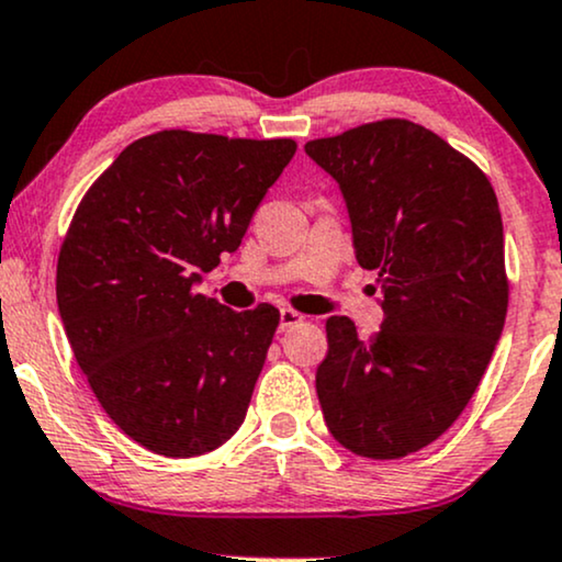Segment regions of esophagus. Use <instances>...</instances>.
Returning <instances> with one entry per match:
<instances>
[{"mask_svg":"<svg viewBox=\"0 0 562 562\" xmlns=\"http://www.w3.org/2000/svg\"><path fill=\"white\" fill-rule=\"evenodd\" d=\"M300 323H304V315L294 313V310H289V307H281L279 330H289V328H294V325H300Z\"/></svg>","mask_w":562,"mask_h":562,"instance_id":"obj_1","label":"esophagus"}]
</instances>
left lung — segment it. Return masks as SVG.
<instances>
[{"instance_id": "1", "label": "left lung", "mask_w": 562, "mask_h": 562, "mask_svg": "<svg viewBox=\"0 0 562 562\" xmlns=\"http://www.w3.org/2000/svg\"><path fill=\"white\" fill-rule=\"evenodd\" d=\"M338 182L357 262L378 270L385 321L362 341L328 317L315 387L330 435L404 459L459 419L508 313L503 218L490 179L422 124L383 120L304 145Z\"/></svg>"}]
</instances>
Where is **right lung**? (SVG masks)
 <instances>
[{"label":"right lung","instance_id":"obj_1","mask_svg":"<svg viewBox=\"0 0 562 562\" xmlns=\"http://www.w3.org/2000/svg\"><path fill=\"white\" fill-rule=\"evenodd\" d=\"M296 143L164 133L116 156L59 249L65 334L103 412L169 459L224 446L245 422L279 310L234 313L198 270L241 245Z\"/></svg>","mask_w":562,"mask_h":562}]
</instances>
